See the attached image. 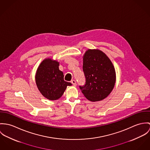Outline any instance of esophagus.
I'll return each mask as SVG.
<instances>
[{
    "label": "esophagus",
    "mask_w": 150,
    "mask_h": 150,
    "mask_svg": "<svg viewBox=\"0 0 150 150\" xmlns=\"http://www.w3.org/2000/svg\"><path fill=\"white\" fill-rule=\"evenodd\" d=\"M71 83L74 86H76V81H75V80H72V81H71Z\"/></svg>",
    "instance_id": "obj_1"
}]
</instances>
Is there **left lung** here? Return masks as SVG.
Listing matches in <instances>:
<instances>
[{
  "mask_svg": "<svg viewBox=\"0 0 150 150\" xmlns=\"http://www.w3.org/2000/svg\"><path fill=\"white\" fill-rule=\"evenodd\" d=\"M85 84L79 86L87 100L95 102L106 98L116 83V72L109 57L101 50H88L83 57Z\"/></svg>",
  "mask_w": 150,
  "mask_h": 150,
  "instance_id": "obj_1",
  "label": "left lung"
}]
</instances>
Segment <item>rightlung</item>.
<instances>
[{"mask_svg": "<svg viewBox=\"0 0 150 150\" xmlns=\"http://www.w3.org/2000/svg\"><path fill=\"white\" fill-rule=\"evenodd\" d=\"M59 63L51 59L44 60L38 67L35 79L42 95L50 100L60 98L70 82L64 80V74L59 68Z\"/></svg>", "mask_w": 150, "mask_h": 150, "instance_id": "right-lung-1", "label": "right lung"}]
</instances>
